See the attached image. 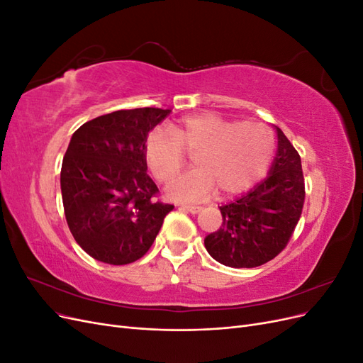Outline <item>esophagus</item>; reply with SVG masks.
Segmentation results:
<instances>
[{
	"label": "esophagus",
	"instance_id": "1",
	"mask_svg": "<svg viewBox=\"0 0 363 363\" xmlns=\"http://www.w3.org/2000/svg\"><path fill=\"white\" fill-rule=\"evenodd\" d=\"M180 208H182V211H186V212L194 213V215L200 213V212L203 211V207H200V206H188V204H183V206H180Z\"/></svg>",
	"mask_w": 363,
	"mask_h": 363
}]
</instances>
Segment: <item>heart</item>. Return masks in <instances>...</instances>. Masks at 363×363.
Returning <instances> with one entry per match:
<instances>
[{"mask_svg": "<svg viewBox=\"0 0 363 363\" xmlns=\"http://www.w3.org/2000/svg\"><path fill=\"white\" fill-rule=\"evenodd\" d=\"M274 136L259 123H238L215 113H195L156 127L144 140V159L155 179L168 183L194 156L195 168L168 186L177 201H196L215 189L219 196L242 194L267 174L274 157Z\"/></svg>", "mask_w": 363, "mask_h": 363, "instance_id": "1", "label": "heart"}]
</instances>
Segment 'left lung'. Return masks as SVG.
Listing matches in <instances>:
<instances>
[{"label": "left lung", "instance_id": "obj_1", "mask_svg": "<svg viewBox=\"0 0 363 363\" xmlns=\"http://www.w3.org/2000/svg\"><path fill=\"white\" fill-rule=\"evenodd\" d=\"M277 155L268 177L240 199L219 207L223 225L207 235L204 247L216 262L232 268H255L288 245L304 204L301 159L276 127Z\"/></svg>", "mask_w": 363, "mask_h": 363}]
</instances>
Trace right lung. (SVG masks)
<instances>
[{
    "instance_id": "obj_1",
    "label": "right lung",
    "mask_w": 363,
    "mask_h": 363,
    "mask_svg": "<svg viewBox=\"0 0 363 363\" xmlns=\"http://www.w3.org/2000/svg\"><path fill=\"white\" fill-rule=\"evenodd\" d=\"M169 108L116 111L87 121L65 152L60 188L71 233L91 257L108 265L140 259L174 206L156 201L144 140Z\"/></svg>"
}]
</instances>
